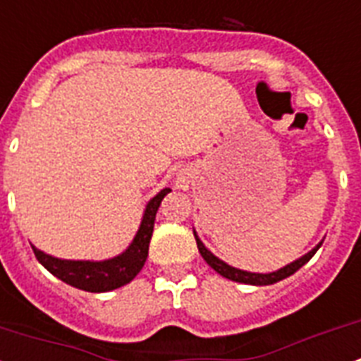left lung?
<instances>
[{"label":"left lung","mask_w":361,"mask_h":361,"mask_svg":"<svg viewBox=\"0 0 361 361\" xmlns=\"http://www.w3.org/2000/svg\"><path fill=\"white\" fill-rule=\"evenodd\" d=\"M193 236H195V241H197L199 252H201V256L204 258V262H207L208 266L212 267L214 271H217L219 275L225 276V279H228V281L241 282V284H251V286H269V284H275V282H279V281H284V279H288V276L293 275L295 271H299L300 267L305 266L306 262H308L310 258L315 255V252H317V249L321 247V243H323V241H321V243H317V245H315L312 251L306 252L305 256H300L299 260L291 262V264L281 267L279 271H273V273H249V271L236 269V267L228 266V264H225L223 260H219L217 256H214L212 252L208 251L207 247H204V243L199 240V236L195 234V231H193Z\"/></svg>","instance_id":"1"}]
</instances>
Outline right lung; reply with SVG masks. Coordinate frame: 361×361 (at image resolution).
Returning <instances> with one entry per match:
<instances>
[{
  "label": "right lung",
  "mask_w": 361,
  "mask_h": 361,
  "mask_svg": "<svg viewBox=\"0 0 361 361\" xmlns=\"http://www.w3.org/2000/svg\"><path fill=\"white\" fill-rule=\"evenodd\" d=\"M171 192L169 188L160 190L145 207L144 217L140 223V228L130 243L120 256H114L110 260L90 262V260H61L55 256H49L42 252L40 249L32 247V252L37 260L46 267L51 275L61 279L62 282L79 288L82 291L90 293H103V291H112L116 288L129 284L134 276L138 275L145 260H147L149 241L153 236L154 217L159 212V207L162 199Z\"/></svg>",
  "instance_id": "1"
}]
</instances>
